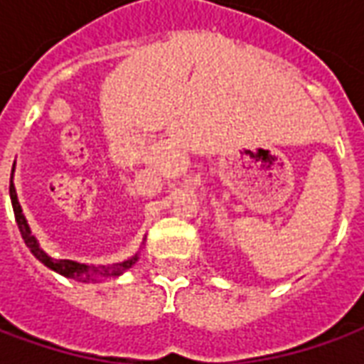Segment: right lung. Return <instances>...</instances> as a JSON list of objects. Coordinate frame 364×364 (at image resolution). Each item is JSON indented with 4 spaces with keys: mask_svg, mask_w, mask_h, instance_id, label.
Returning <instances> with one entry per match:
<instances>
[{
    "mask_svg": "<svg viewBox=\"0 0 364 364\" xmlns=\"http://www.w3.org/2000/svg\"><path fill=\"white\" fill-rule=\"evenodd\" d=\"M15 171V167H13ZM13 171H11V183H9V197H11V205H13V213H15V220H17V226H19V232L23 240H25V245H27L31 253L35 255L36 259L43 263L44 267L52 269L54 273L62 274L66 279H72V281H80V282H95L101 281V279H117L120 274L128 271V269L134 265L138 257H140V252L134 253L132 257L128 259L120 261V263H112V265H90V263H80V261H72V259H56L52 257L48 253L44 252L38 240L33 236L31 232V226H28L27 218L23 214V208L19 205V198H17V191H15V185H13Z\"/></svg>",
    "mask_w": 364,
    "mask_h": 364,
    "instance_id": "right-lung-1",
    "label": "right lung"
}]
</instances>
